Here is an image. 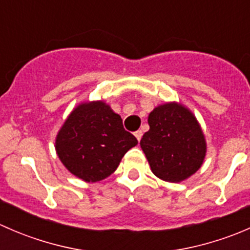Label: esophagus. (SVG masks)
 Segmentation results:
<instances>
[{
    "label": "esophagus",
    "instance_id": "obj_1",
    "mask_svg": "<svg viewBox=\"0 0 250 250\" xmlns=\"http://www.w3.org/2000/svg\"><path fill=\"white\" fill-rule=\"evenodd\" d=\"M134 135H135V137H137V139L140 141L141 137H143V130H137V132L134 133Z\"/></svg>",
    "mask_w": 250,
    "mask_h": 250
}]
</instances>
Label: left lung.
<instances>
[{"instance_id": "obj_1", "label": "left lung", "mask_w": 250, "mask_h": 250, "mask_svg": "<svg viewBox=\"0 0 250 250\" xmlns=\"http://www.w3.org/2000/svg\"><path fill=\"white\" fill-rule=\"evenodd\" d=\"M148 125L140 145L156 176L179 183L200 169L206 140L190 111L175 103L161 105L148 115Z\"/></svg>"}]
</instances>
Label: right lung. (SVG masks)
Instances as JSON below:
<instances>
[{
	"label": "right lung",
	"instance_id": "add662e5",
	"mask_svg": "<svg viewBox=\"0 0 250 250\" xmlns=\"http://www.w3.org/2000/svg\"><path fill=\"white\" fill-rule=\"evenodd\" d=\"M137 138L123 128L122 118L103 102L80 105L58 133L55 148L62 165L85 181L111 175Z\"/></svg>",
	"mask_w": 250,
	"mask_h": 250
}]
</instances>
